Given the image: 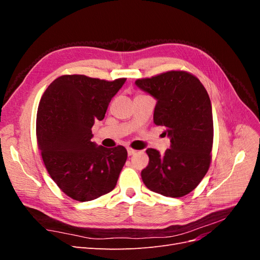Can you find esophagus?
<instances>
[{
	"mask_svg": "<svg viewBox=\"0 0 260 260\" xmlns=\"http://www.w3.org/2000/svg\"><path fill=\"white\" fill-rule=\"evenodd\" d=\"M127 151H128V155H129V156L135 155V154H136V152H137V151H135V149H132V148H130V147H128V148H127Z\"/></svg>",
	"mask_w": 260,
	"mask_h": 260,
	"instance_id": "34e87169",
	"label": "esophagus"
}]
</instances>
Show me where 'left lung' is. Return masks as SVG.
<instances>
[{"mask_svg":"<svg viewBox=\"0 0 260 260\" xmlns=\"http://www.w3.org/2000/svg\"><path fill=\"white\" fill-rule=\"evenodd\" d=\"M136 85L157 101L154 123L166 127L171 143L164 154L146 149L149 161L141 177L151 191L181 198L199 185L210 165L214 121L208 93L185 72L139 79Z\"/></svg>","mask_w":260,"mask_h":260,"instance_id":"8db88e82","label":"left lung"}]
</instances>
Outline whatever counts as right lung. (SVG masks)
<instances>
[{"label": "right lung", "instance_id": "add662e5", "mask_svg": "<svg viewBox=\"0 0 260 260\" xmlns=\"http://www.w3.org/2000/svg\"><path fill=\"white\" fill-rule=\"evenodd\" d=\"M125 80L61 76L43 93L37 115L38 146L54 182L76 201L113 191L127 160L123 146L106 148L91 141L94 120L104 119Z\"/></svg>", "mask_w": 260, "mask_h": 260}]
</instances>
